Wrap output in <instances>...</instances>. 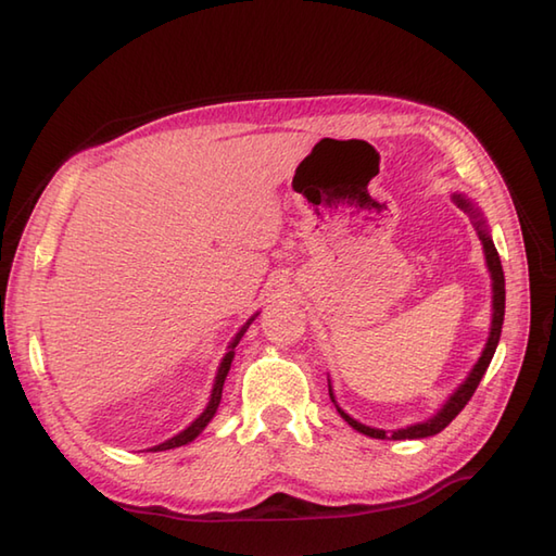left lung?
I'll return each instance as SVG.
<instances>
[{
  "label": "left lung",
  "instance_id": "1",
  "mask_svg": "<svg viewBox=\"0 0 556 556\" xmlns=\"http://www.w3.org/2000/svg\"><path fill=\"white\" fill-rule=\"evenodd\" d=\"M453 201H456L463 211L470 213V218H472V223H475V230H478V237H480L482 249H484L486 268H490V274H492V326H490V338H486V345H484V350H482L478 365H475V367L470 369L468 379L463 381L460 387L448 395V401H446L444 405H441V410H439L434 417H429V420H425V422H417V425L403 427V429H389V432H387V429L367 427V425H362V422L353 420V417H350L345 410H341V407H338V403H336V399H333L331 383H328V393H331V401L336 403L338 413H341L343 420H345L350 427H353V429H357V432L367 434V437H371V439H393V441H401V439H425V437L439 434L441 429L448 427L453 417H456V415L463 410V407L468 405V401L472 399L475 389H478V383H480L482 377H484L486 367H490V362H492V357H494L496 345H500L502 324H504V304H506L504 270H502L500 254H496V247H494V242H492L490 230H486V225H484V220H482L480 211L475 208L472 203H470L466 197H460V194H453Z\"/></svg>",
  "mask_w": 556,
  "mask_h": 556
}]
</instances>
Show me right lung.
<instances>
[{"label": "right lung", "mask_w": 556, "mask_h": 556, "mask_svg": "<svg viewBox=\"0 0 556 556\" xmlns=\"http://www.w3.org/2000/svg\"><path fill=\"white\" fill-rule=\"evenodd\" d=\"M258 316V312L252 316V319H249L240 331H237V336L232 338V343H230V350H228V355L223 357V362H220V367H218V374H215V381H213V391H211V401H208V405H206V410H203L194 422H191L185 432H179V434H175L173 439H167V441H163V444H157V446H153L151 451H167V448H177V446H185V444H189V441H194L201 432H203V427H206L211 420H213V415H215V410H218V405H220V395H223V383H225V377H228V371H230V365H232V357H235V348H237V343L242 341V336L247 333V328H249V324H252L254 319Z\"/></svg>", "instance_id": "obj_1"}]
</instances>
